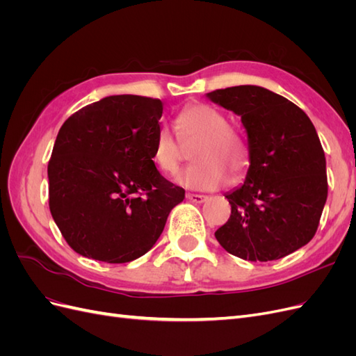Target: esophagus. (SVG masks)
<instances>
[{"label": "esophagus", "mask_w": 356, "mask_h": 356, "mask_svg": "<svg viewBox=\"0 0 356 356\" xmlns=\"http://www.w3.org/2000/svg\"><path fill=\"white\" fill-rule=\"evenodd\" d=\"M187 199L190 202H193V203H203L204 200L208 199V196H204V195H193V193H188Z\"/></svg>", "instance_id": "esophagus-1"}]
</instances>
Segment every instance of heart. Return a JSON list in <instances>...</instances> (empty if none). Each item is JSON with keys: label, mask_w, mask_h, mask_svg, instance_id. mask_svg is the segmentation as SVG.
Segmentation results:
<instances>
[{"label": "heart", "mask_w": 356, "mask_h": 356, "mask_svg": "<svg viewBox=\"0 0 356 356\" xmlns=\"http://www.w3.org/2000/svg\"><path fill=\"white\" fill-rule=\"evenodd\" d=\"M177 134L161 124L154 136L153 159L161 172L174 175L186 159V147H193L196 160L178 175L181 186L211 191L227 184L232 175L241 179L250 169L251 154L243 136L232 127L220 110L207 104H188L177 118Z\"/></svg>", "instance_id": "obj_1"}]
</instances>
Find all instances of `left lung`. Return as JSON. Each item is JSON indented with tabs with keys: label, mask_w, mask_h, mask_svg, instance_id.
I'll return each mask as SVG.
<instances>
[{
	"label": "left lung",
	"mask_w": 356,
	"mask_h": 356,
	"mask_svg": "<svg viewBox=\"0 0 356 356\" xmlns=\"http://www.w3.org/2000/svg\"><path fill=\"white\" fill-rule=\"evenodd\" d=\"M208 98L238 115L251 165L225 195L229 221L215 232L225 251L248 261L279 260L314 238L328 195L327 163L307 114L260 86H234Z\"/></svg>",
	"instance_id": "left-lung-1"
}]
</instances>
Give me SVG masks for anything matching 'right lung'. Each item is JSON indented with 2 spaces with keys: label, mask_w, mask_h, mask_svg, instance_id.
I'll return each mask as SVG.
<instances>
[{
  "label": "right lung",
  "mask_w": 356,
  "mask_h": 356,
  "mask_svg": "<svg viewBox=\"0 0 356 356\" xmlns=\"http://www.w3.org/2000/svg\"><path fill=\"white\" fill-rule=\"evenodd\" d=\"M161 113L160 99L106 96L59 129L47 166L49 207L75 252L113 264L136 260L184 200V188L153 161Z\"/></svg>",
  "instance_id": "1"
}]
</instances>
